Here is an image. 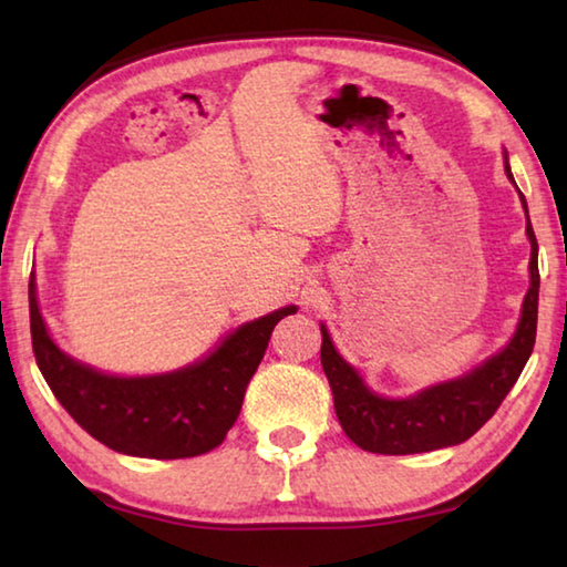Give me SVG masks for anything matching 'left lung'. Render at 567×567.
<instances>
[{
	"mask_svg": "<svg viewBox=\"0 0 567 567\" xmlns=\"http://www.w3.org/2000/svg\"><path fill=\"white\" fill-rule=\"evenodd\" d=\"M505 169L507 177L513 179L507 162ZM527 237H530L533 245L530 290L525 295L523 318L520 324H517L515 338L501 354L480 364L465 378L422 390L420 395L408 400L378 398L364 388L358 372L340 358L328 330L320 328V358L324 375H328L332 388L334 412H338L344 435L354 445L380 455L430 453V450L465 443L467 437H473L495 415V410L501 408V402L511 392L517 378H520L525 362L535 348L540 272H537V239L530 217H527Z\"/></svg>",
	"mask_w": 567,
	"mask_h": 567,
	"instance_id": "left-lung-1",
	"label": "left lung"
}]
</instances>
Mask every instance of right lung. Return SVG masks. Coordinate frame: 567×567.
Listing matches in <instances>:
<instances>
[{
  "mask_svg": "<svg viewBox=\"0 0 567 567\" xmlns=\"http://www.w3.org/2000/svg\"><path fill=\"white\" fill-rule=\"evenodd\" d=\"M297 307L237 328L203 362L155 378H112L74 362L56 348L37 307L30 277L32 350L62 408L117 453L134 457H195L223 443L243 410L275 324Z\"/></svg>",
  "mask_w": 567,
  "mask_h": 567,
  "instance_id": "obj_1",
  "label": "right lung"
}]
</instances>
